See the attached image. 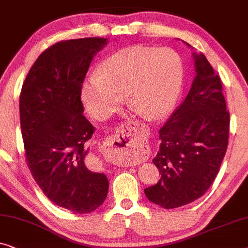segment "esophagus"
I'll list each match as a JSON object with an SVG mask.
<instances>
[{
    "label": "esophagus",
    "instance_id": "1",
    "mask_svg": "<svg viewBox=\"0 0 248 248\" xmlns=\"http://www.w3.org/2000/svg\"><path fill=\"white\" fill-rule=\"evenodd\" d=\"M140 139L137 129L131 124H124L120 125L116 134L108 138V148L114 151H128L139 147Z\"/></svg>",
    "mask_w": 248,
    "mask_h": 248
}]
</instances>
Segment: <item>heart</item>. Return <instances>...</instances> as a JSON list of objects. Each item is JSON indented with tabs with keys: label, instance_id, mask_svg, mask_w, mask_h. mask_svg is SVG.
Listing matches in <instances>:
<instances>
[{
	"label": "heart",
	"instance_id": "b5f03b06",
	"mask_svg": "<svg viewBox=\"0 0 248 248\" xmlns=\"http://www.w3.org/2000/svg\"><path fill=\"white\" fill-rule=\"evenodd\" d=\"M182 59L170 48L132 46L101 62L99 74L82 84L83 103L92 117L106 120L119 109L127 95L131 104L149 120L169 113L183 84Z\"/></svg>",
	"mask_w": 248,
	"mask_h": 248
}]
</instances>
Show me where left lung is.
<instances>
[{
    "label": "left lung",
    "mask_w": 248,
    "mask_h": 248,
    "mask_svg": "<svg viewBox=\"0 0 248 248\" xmlns=\"http://www.w3.org/2000/svg\"><path fill=\"white\" fill-rule=\"evenodd\" d=\"M192 56L190 92L158 131L159 151L153 163L160 180L144 190L149 201L165 209L182 207L207 192L227 151L230 119L220 78L203 54Z\"/></svg>",
    "instance_id": "obj_1"
}]
</instances>
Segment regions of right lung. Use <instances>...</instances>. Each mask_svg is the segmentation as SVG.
Wrapping results in <instances>:
<instances>
[{"label": "right lung", "instance_id": "add662e5", "mask_svg": "<svg viewBox=\"0 0 248 248\" xmlns=\"http://www.w3.org/2000/svg\"><path fill=\"white\" fill-rule=\"evenodd\" d=\"M107 45L106 38L53 45L34 62L20 95L28 167L51 202L76 214L99 208L109 190L106 174L88 167L94 127L81 101L91 62Z\"/></svg>", "mask_w": 248, "mask_h": 248}]
</instances>
